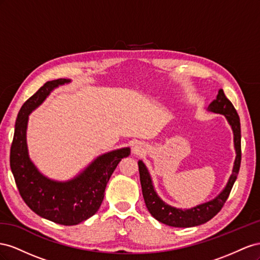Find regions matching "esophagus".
Wrapping results in <instances>:
<instances>
[{
	"instance_id": "obj_1",
	"label": "esophagus",
	"mask_w": 260,
	"mask_h": 260,
	"mask_svg": "<svg viewBox=\"0 0 260 260\" xmlns=\"http://www.w3.org/2000/svg\"><path fill=\"white\" fill-rule=\"evenodd\" d=\"M133 150H134V152H135V153H139V152L142 151L143 149H142V147H140V146L135 145V146H134V148H133Z\"/></svg>"
}]
</instances>
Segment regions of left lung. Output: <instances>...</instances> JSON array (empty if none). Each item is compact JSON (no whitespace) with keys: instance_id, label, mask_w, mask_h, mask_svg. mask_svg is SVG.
Instances as JSON below:
<instances>
[{"instance_id":"1","label":"left lung","mask_w":260,"mask_h":260,"mask_svg":"<svg viewBox=\"0 0 260 260\" xmlns=\"http://www.w3.org/2000/svg\"><path fill=\"white\" fill-rule=\"evenodd\" d=\"M207 110L212 113L224 115L228 123L231 126V128L233 131V140L236 157L234 160L232 174L230 175L229 181L224 188L220 191V194L217 197H214L213 199L209 200V202L207 203L192 207V208L181 209L168 205L158 196L157 191H155L153 187V183L149 171H148L145 163L142 160H139L138 168L140 184H142L143 196L145 199L146 207L151 213V216L155 220L161 222V223L175 228H190L206 223L207 221L212 219L221 210L224 203L226 202V199L230 195V191H231L233 187L234 182L236 181L237 174H239L240 171L242 158L241 123L239 114H237L231 101L225 97V94L222 89H220L217 94V98L210 103Z\"/></svg>"}]
</instances>
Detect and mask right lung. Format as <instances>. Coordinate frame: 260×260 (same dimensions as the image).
I'll use <instances>...</instances> for the list:
<instances>
[{
    "instance_id": "add662e5",
    "label": "right lung",
    "mask_w": 260,
    "mask_h": 260,
    "mask_svg": "<svg viewBox=\"0 0 260 260\" xmlns=\"http://www.w3.org/2000/svg\"><path fill=\"white\" fill-rule=\"evenodd\" d=\"M71 79L47 81L19 110L15 123L10 165L21 198L38 216L63 225H76L98 211L111 175L123 158L131 154L125 147L98 155L83 171L69 181H55L43 175L30 159L27 145L29 114L58 86Z\"/></svg>"
}]
</instances>
